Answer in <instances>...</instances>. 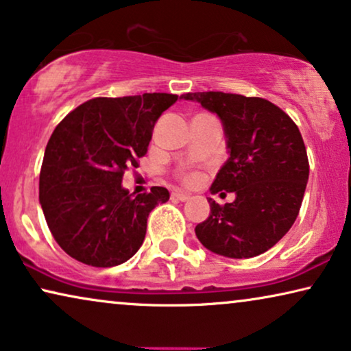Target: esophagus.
<instances>
[{"instance_id": "34e87169", "label": "esophagus", "mask_w": 351, "mask_h": 351, "mask_svg": "<svg viewBox=\"0 0 351 351\" xmlns=\"http://www.w3.org/2000/svg\"><path fill=\"white\" fill-rule=\"evenodd\" d=\"M171 198L177 201H189L190 195L184 193V191H174V193H171Z\"/></svg>"}]
</instances>
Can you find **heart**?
<instances>
[{"instance_id":"obj_1","label":"heart","mask_w":351,"mask_h":351,"mask_svg":"<svg viewBox=\"0 0 351 351\" xmlns=\"http://www.w3.org/2000/svg\"><path fill=\"white\" fill-rule=\"evenodd\" d=\"M182 180H184L186 185H191V184H195L196 180H198V176L193 174V172H186V174L182 176Z\"/></svg>"}]
</instances>
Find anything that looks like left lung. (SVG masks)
<instances>
[{
    "mask_svg": "<svg viewBox=\"0 0 351 351\" xmlns=\"http://www.w3.org/2000/svg\"><path fill=\"white\" fill-rule=\"evenodd\" d=\"M222 119L230 158L210 191H234L233 203L209 198L210 215L196 225L201 244L219 256L249 258L275 246L299 215L308 182V156L297 124L262 97L189 93Z\"/></svg>",
    "mask_w": 351,
    "mask_h": 351,
    "instance_id": "obj_1",
    "label": "left lung"
}]
</instances>
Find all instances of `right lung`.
Here are the masks:
<instances>
[{"mask_svg": "<svg viewBox=\"0 0 351 351\" xmlns=\"http://www.w3.org/2000/svg\"><path fill=\"white\" fill-rule=\"evenodd\" d=\"M179 95L95 97L52 132L40 172V203L57 244L75 261L114 267L142 246L148 214L169 199L165 186L132 195L124 172L138 167L161 113Z\"/></svg>", "mask_w": 351, "mask_h": 351, "instance_id": "right-lung-1", "label": "right lung"}]
</instances>
